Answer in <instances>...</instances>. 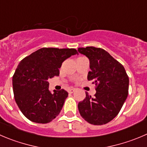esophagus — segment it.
<instances>
[{
  "label": "esophagus",
  "instance_id": "esophagus-1",
  "mask_svg": "<svg viewBox=\"0 0 147 147\" xmlns=\"http://www.w3.org/2000/svg\"><path fill=\"white\" fill-rule=\"evenodd\" d=\"M68 93H70V94H72V93H74V92H75V89H72V88H71V89H68Z\"/></svg>",
  "mask_w": 147,
  "mask_h": 147
}]
</instances>
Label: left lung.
Returning a JSON list of instances; mask_svg holds the SVG:
<instances>
[{
    "mask_svg": "<svg viewBox=\"0 0 147 147\" xmlns=\"http://www.w3.org/2000/svg\"><path fill=\"white\" fill-rule=\"evenodd\" d=\"M89 60L87 79L95 84L96 94L79 102L81 116L93 125H104L117 116L128 94L129 79L123 65L100 47H79Z\"/></svg>",
    "mask_w": 147,
    "mask_h": 147,
    "instance_id": "8db88e82",
    "label": "left lung"
}]
</instances>
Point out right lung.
<instances>
[{
	"label": "right lung",
	"instance_id": "right-lung-1",
	"mask_svg": "<svg viewBox=\"0 0 147 147\" xmlns=\"http://www.w3.org/2000/svg\"><path fill=\"white\" fill-rule=\"evenodd\" d=\"M78 53L74 48L43 47L21 61L12 79L14 99L24 115L37 123H47L62 110L68 94L49 90L48 79L58 76L62 63Z\"/></svg>",
	"mask_w": 147,
	"mask_h": 147
}]
</instances>
